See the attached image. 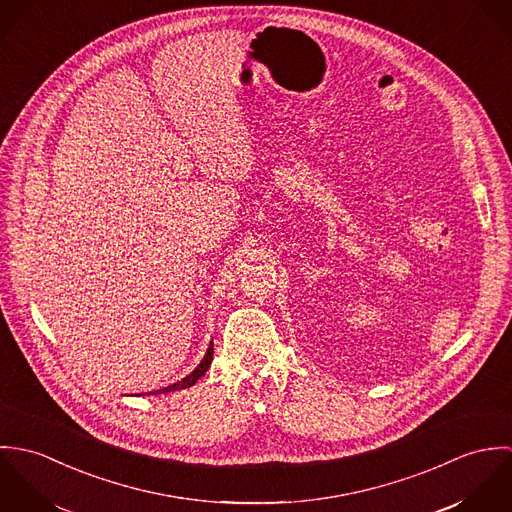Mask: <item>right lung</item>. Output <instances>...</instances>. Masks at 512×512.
I'll return each mask as SVG.
<instances>
[{
    "mask_svg": "<svg viewBox=\"0 0 512 512\" xmlns=\"http://www.w3.org/2000/svg\"><path fill=\"white\" fill-rule=\"evenodd\" d=\"M213 353H215V349H213V343H211V347L207 349V355L203 357V361L199 363V366L189 374V376H185L183 380H179V382H175V384H171V386H167V388H163V390H157V392H173V390H181V388H189V386H193L207 370H209V366H211V361H213Z\"/></svg>",
    "mask_w": 512,
    "mask_h": 512,
    "instance_id": "right-lung-1",
    "label": "right lung"
}]
</instances>
